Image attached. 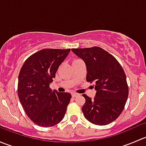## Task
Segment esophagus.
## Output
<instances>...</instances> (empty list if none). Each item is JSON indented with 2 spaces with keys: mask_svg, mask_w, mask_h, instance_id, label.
<instances>
[{
  "mask_svg": "<svg viewBox=\"0 0 146 146\" xmlns=\"http://www.w3.org/2000/svg\"><path fill=\"white\" fill-rule=\"evenodd\" d=\"M78 95L79 94L76 93V92H73V93H72V97H73V98H76V97L78 96Z\"/></svg>",
  "mask_w": 146,
  "mask_h": 146,
  "instance_id": "1",
  "label": "esophagus"
}]
</instances>
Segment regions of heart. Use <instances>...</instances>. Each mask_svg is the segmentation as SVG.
<instances>
[{
	"mask_svg": "<svg viewBox=\"0 0 146 146\" xmlns=\"http://www.w3.org/2000/svg\"><path fill=\"white\" fill-rule=\"evenodd\" d=\"M80 58H74L73 59V61H72V63L73 62H76V61H80Z\"/></svg>",
	"mask_w": 146,
	"mask_h": 146,
	"instance_id": "heart-1",
	"label": "heart"
}]
</instances>
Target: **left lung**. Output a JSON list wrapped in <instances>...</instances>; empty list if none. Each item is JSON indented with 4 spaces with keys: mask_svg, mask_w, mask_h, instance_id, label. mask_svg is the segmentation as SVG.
Wrapping results in <instances>:
<instances>
[{
    "mask_svg": "<svg viewBox=\"0 0 146 146\" xmlns=\"http://www.w3.org/2000/svg\"><path fill=\"white\" fill-rule=\"evenodd\" d=\"M71 50L85 61L87 81L95 82L94 99L82 95L85 102L82 111L85 119L100 126L111 123L121 114L129 95L124 70L115 57L101 47Z\"/></svg>",
    "mask_w": 146,
    "mask_h": 146,
    "instance_id": "1",
    "label": "left lung"
}]
</instances>
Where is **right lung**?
I'll return each mask as SVG.
<instances>
[{
  "instance_id": "1",
  "label": "right lung",
  "mask_w": 146,
  "mask_h": 146,
  "mask_svg": "<svg viewBox=\"0 0 146 146\" xmlns=\"http://www.w3.org/2000/svg\"><path fill=\"white\" fill-rule=\"evenodd\" d=\"M70 51L42 49L28 57L20 69L19 99L27 117L38 126L50 127L64 119L71 95L51 90L49 85Z\"/></svg>"
}]
</instances>
